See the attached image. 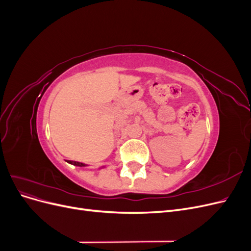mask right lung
Segmentation results:
<instances>
[{
    "mask_svg": "<svg viewBox=\"0 0 251 251\" xmlns=\"http://www.w3.org/2000/svg\"><path fill=\"white\" fill-rule=\"evenodd\" d=\"M68 162L73 164V165H77V166H85L86 164H83L81 162H77V161H71V160H68Z\"/></svg>",
    "mask_w": 251,
    "mask_h": 251,
    "instance_id": "right-lung-1",
    "label": "right lung"
}]
</instances>
